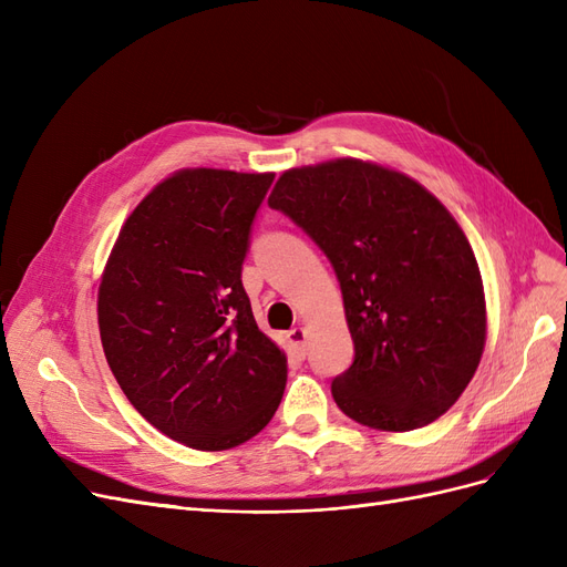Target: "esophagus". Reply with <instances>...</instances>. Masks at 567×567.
<instances>
[{
	"instance_id": "esophagus-1",
	"label": "esophagus",
	"mask_w": 567,
	"mask_h": 567,
	"mask_svg": "<svg viewBox=\"0 0 567 567\" xmlns=\"http://www.w3.org/2000/svg\"><path fill=\"white\" fill-rule=\"evenodd\" d=\"M286 338H288V342H290V348H293V350H298L300 354H305V346H307V342H305V329H302V326H296V329H290L288 333H286Z\"/></svg>"
}]
</instances>
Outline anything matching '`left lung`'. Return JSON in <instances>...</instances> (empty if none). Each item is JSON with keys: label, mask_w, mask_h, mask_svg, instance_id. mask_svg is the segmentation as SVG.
I'll list each match as a JSON object with an SVG mask.
<instances>
[{"label": "left lung", "mask_w": 567, "mask_h": 567, "mask_svg": "<svg viewBox=\"0 0 567 567\" xmlns=\"http://www.w3.org/2000/svg\"><path fill=\"white\" fill-rule=\"evenodd\" d=\"M267 203L315 238L340 281L354 342L331 385L342 414L385 433L440 419L487 338L483 277L452 213L416 179L359 158L290 167Z\"/></svg>", "instance_id": "8db88e82"}]
</instances>
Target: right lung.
<instances>
[{"instance_id":"right-lung-1","label":"right lung","mask_w":567,"mask_h":567,"mask_svg":"<svg viewBox=\"0 0 567 567\" xmlns=\"http://www.w3.org/2000/svg\"><path fill=\"white\" fill-rule=\"evenodd\" d=\"M274 173L186 167L125 219L99 284L106 362L140 414L198 452L255 437L279 409L286 352L241 284Z\"/></svg>"}]
</instances>
